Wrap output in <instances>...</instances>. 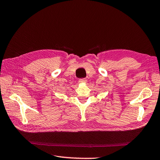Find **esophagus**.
I'll return each instance as SVG.
<instances>
[{"mask_svg": "<svg viewBox=\"0 0 160 160\" xmlns=\"http://www.w3.org/2000/svg\"><path fill=\"white\" fill-rule=\"evenodd\" d=\"M87 81L86 78H80L79 79V82H85Z\"/></svg>", "mask_w": 160, "mask_h": 160, "instance_id": "1", "label": "esophagus"}]
</instances>
